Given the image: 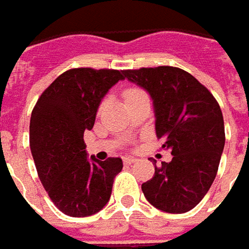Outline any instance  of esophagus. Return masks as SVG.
Returning a JSON list of instances; mask_svg holds the SVG:
<instances>
[{"instance_id":"esophagus-1","label":"esophagus","mask_w":249,"mask_h":249,"mask_svg":"<svg viewBox=\"0 0 249 249\" xmlns=\"http://www.w3.org/2000/svg\"><path fill=\"white\" fill-rule=\"evenodd\" d=\"M135 161H136L135 157H124V164H126V165L132 164V162H135Z\"/></svg>"}]
</instances>
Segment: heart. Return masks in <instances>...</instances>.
Instances as JSON below:
<instances>
[{
	"mask_svg": "<svg viewBox=\"0 0 249 249\" xmlns=\"http://www.w3.org/2000/svg\"><path fill=\"white\" fill-rule=\"evenodd\" d=\"M142 93H144V92L142 89H139V88H128V89H125L124 92L125 102L129 100V99L135 98V96H138V95H142Z\"/></svg>",
	"mask_w": 249,
	"mask_h": 249,
	"instance_id": "obj_1",
	"label": "heart"
}]
</instances>
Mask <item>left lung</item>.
Returning a JSON list of instances; mask_svg holds the SVG:
<instances>
[{
  "label": "left lung",
  "mask_w": 249,
  "mask_h": 249,
  "mask_svg": "<svg viewBox=\"0 0 249 249\" xmlns=\"http://www.w3.org/2000/svg\"><path fill=\"white\" fill-rule=\"evenodd\" d=\"M123 74L150 93L157 138L174 156L156 167L142 192L153 207L168 213L193 210L215 180L225 147V124L216 99L178 67H142Z\"/></svg>",
  "instance_id": "left-lung-1"
}]
</instances>
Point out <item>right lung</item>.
Here are the masks:
<instances>
[{
	"label": "right lung",
	"mask_w": 249,
	"mask_h": 249,
	"mask_svg": "<svg viewBox=\"0 0 249 249\" xmlns=\"http://www.w3.org/2000/svg\"><path fill=\"white\" fill-rule=\"evenodd\" d=\"M123 71L90 67L60 74L37 100L30 120V149L39 180L63 213L89 216L110 200L123 160L88 159L84 132L95 124L99 105Z\"/></svg>",
	"instance_id": "1"
}]
</instances>
